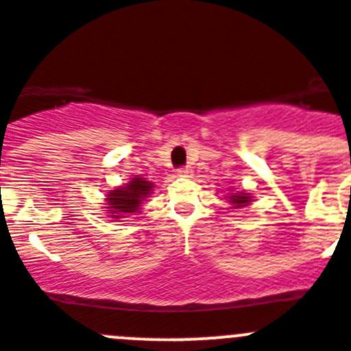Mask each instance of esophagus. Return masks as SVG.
<instances>
[{"instance_id": "1", "label": "esophagus", "mask_w": 351, "mask_h": 351, "mask_svg": "<svg viewBox=\"0 0 351 351\" xmlns=\"http://www.w3.org/2000/svg\"><path fill=\"white\" fill-rule=\"evenodd\" d=\"M178 176H183V178H190V176H192V169H190V168H180L178 169Z\"/></svg>"}]
</instances>
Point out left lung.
Masks as SVG:
<instances>
[{"label": "left lung", "mask_w": 351, "mask_h": 351, "mask_svg": "<svg viewBox=\"0 0 351 351\" xmlns=\"http://www.w3.org/2000/svg\"><path fill=\"white\" fill-rule=\"evenodd\" d=\"M226 199L233 206V209H241V207L250 206V202L254 200L252 199V193L245 192V190H230L226 193Z\"/></svg>", "instance_id": "8db88e82"}]
</instances>
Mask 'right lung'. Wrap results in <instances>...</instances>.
<instances>
[{
    "label": "right lung",
    "mask_w": 351,
    "mask_h": 351,
    "mask_svg": "<svg viewBox=\"0 0 351 351\" xmlns=\"http://www.w3.org/2000/svg\"><path fill=\"white\" fill-rule=\"evenodd\" d=\"M154 186V183L149 182L147 178H142V176L135 175L132 176L128 183H123V185L108 190L103 207L108 214L106 217L118 221L125 219L130 214L138 213L142 204L151 197Z\"/></svg>",
    "instance_id": "1"
}]
</instances>
